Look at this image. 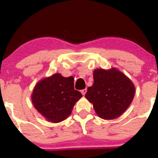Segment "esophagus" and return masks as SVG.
<instances>
[{"instance_id": "1", "label": "esophagus", "mask_w": 158, "mask_h": 158, "mask_svg": "<svg viewBox=\"0 0 158 158\" xmlns=\"http://www.w3.org/2000/svg\"><path fill=\"white\" fill-rule=\"evenodd\" d=\"M86 92H87V89H86V88H85V89H83V90H81V94H82L83 96L85 95V94H86Z\"/></svg>"}]
</instances>
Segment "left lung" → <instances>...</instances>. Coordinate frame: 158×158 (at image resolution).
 Instances as JSON below:
<instances>
[{"label":"left lung","instance_id":"8db88e82","mask_svg":"<svg viewBox=\"0 0 158 158\" xmlns=\"http://www.w3.org/2000/svg\"><path fill=\"white\" fill-rule=\"evenodd\" d=\"M94 85L88 88L85 98L93 104L98 117L114 119L129 107L135 94L132 81L115 68L95 69Z\"/></svg>","mask_w":158,"mask_h":158}]
</instances>
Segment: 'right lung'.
<instances>
[{
    "instance_id": "1",
    "label": "right lung",
    "mask_w": 158,
    "mask_h": 158,
    "mask_svg": "<svg viewBox=\"0 0 158 158\" xmlns=\"http://www.w3.org/2000/svg\"><path fill=\"white\" fill-rule=\"evenodd\" d=\"M82 97L74 89L73 78L56 73L38 81L31 96L34 107L47 120L60 123L71 114L76 102Z\"/></svg>"
}]
</instances>
